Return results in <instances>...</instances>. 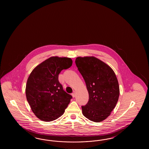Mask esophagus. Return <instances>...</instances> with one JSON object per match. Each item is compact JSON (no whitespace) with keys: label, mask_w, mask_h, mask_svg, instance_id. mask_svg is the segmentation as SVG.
<instances>
[{"label":"esophagus","mask_w":149,"mask_h":149,"mask_svg":"<svg viewBox=\"0 0 149 149\" xmlns=\"http://www.w3.org/2000/svg\"><path fill=\"white\" fill-rule=\"evenodd\" d=\"M72 95V97H75V92L74 91Z\"/></svg>","instance_id":"34e87169"}]
</instances>
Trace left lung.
Here are the masks:
<instances>
[{"label":"left lung","mask_w":149,"mask_h":149,"mask_svg":"<svg viewBox=\"0 0 149 149\" xmlns=\"http://www.w3.org/2000/svg\"><path fill=\"white\" fill-rule=\"evenodd\" d=\"M75 64L89 95L87 103L81 106L82 113L92 121L101 122L117 104L120 90L116 76L109 65L94 57H79Z\"/></svg>","instance_id":"8db88e82"}]
</instances>
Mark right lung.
I'll return each mask as SVG.
<instances>
[{
	"label": "right lung",
	"mask_w": 149,
	"mask_h": 149,
	"mask_svg": "<svg viewBox=\"0 0 149 149\" xmlns=\"http://www.w3.org/2000/svg\"><path fill=\"white\" fill-rule=\"evenodd\" d=\"M72 64L70 58L52 57L36 66L28 77L26 88L27 101L41 120H55L67 108L72 96L63 90L58 75Z\"/></svg>",
	"instance_id": "add662e5"
}]
</instances>
